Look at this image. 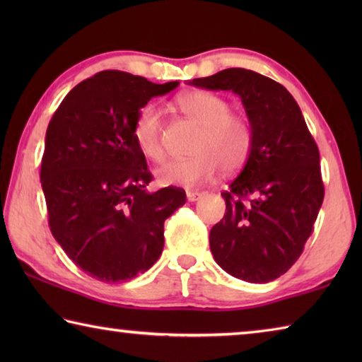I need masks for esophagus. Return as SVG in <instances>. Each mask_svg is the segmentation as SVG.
Masks as SVG:
<instances>
[{
	"instance_id": "34e87169",
	"label": "esophagus",
	"mask_w": 362,
	"mask_h": 362,
	"mask_svg": "<svg viewBox=\"0 0 362 362\" xmlns=\"http://www.w3.org/2000/svg\"><path fill=\"white\" fill-rule=\"evenodd\" d=\"M201 196H203V194L198 193V192H187V199L189 201V203H194V201H198Z\"/></svg>"
}]
</instances>
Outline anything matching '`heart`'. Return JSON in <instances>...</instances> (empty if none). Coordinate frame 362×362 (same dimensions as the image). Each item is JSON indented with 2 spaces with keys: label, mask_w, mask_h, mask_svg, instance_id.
I'll use <instances>...</instances> for the list:
<instances>
[{
  "label": "heart",
  "mask_w": 362,
  "mask_h": 362,
  "mask_svg": "<svg viewBox=\"0 0 362 362\" xmlns=\"http://www.w3.org/2000/svg\"><path fill=\"white\" fill-rule=\"evenodd\" d=\"M177 107L201 126V134L193 148L196 155L173 159L156 169L159 183L194 187L212 180L220 168L231 174L246 164L252 150V129L246 118L231 113L228 102L206 90H189L177 97ZM132 139L151 161L164 158L163 113L155 103H146L137 112Z\"/></svg>",
  "instance_id": "b5f03b06"
}]
</instances>
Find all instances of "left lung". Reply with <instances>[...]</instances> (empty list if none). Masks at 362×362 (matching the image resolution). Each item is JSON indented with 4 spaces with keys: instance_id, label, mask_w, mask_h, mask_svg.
<instances>
[{
    "instance_id": "8db88e82",
    "label": "left lung",
    "mask_w": 362,
    "mask_h": 362,
    "mask_svg": "<svg viewBox=\"0 0 362 362\" xmlns=\"http://www.w3.org/2000/svg\"><path fill=\"white\" fill-rule=\"evenodd\" d=\"M188 84L241 97L252 129L246 164L222 193L226 212L209 235L214 259L247 283H268L303 252L324 199L320 150L283 84L226 69Z\"/></svg>"
}]
</instances>
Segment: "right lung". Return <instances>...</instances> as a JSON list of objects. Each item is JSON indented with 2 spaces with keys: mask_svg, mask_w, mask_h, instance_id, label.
Segmentation results:
<instances>
[{
  "mask_svg": "<svg viewBox=\"0 0 362 362\" xmlns=\"http://www.w3.org/2000/svg\"><path fill=\"white\" fill-rule=\"evenodd\" d=\"M177 86L105 70L75 86L49 121L40 174L49 226L75 265L102 283L151 268L164 220L187 201L180 188L146 189L153 177L132 139L139 110Z\"/></svg>",
  "mask_w": 362,
  "mask_h": 362,
  "instance_id": "obj_1",
  "label": "right lung"
}]
</instances>
